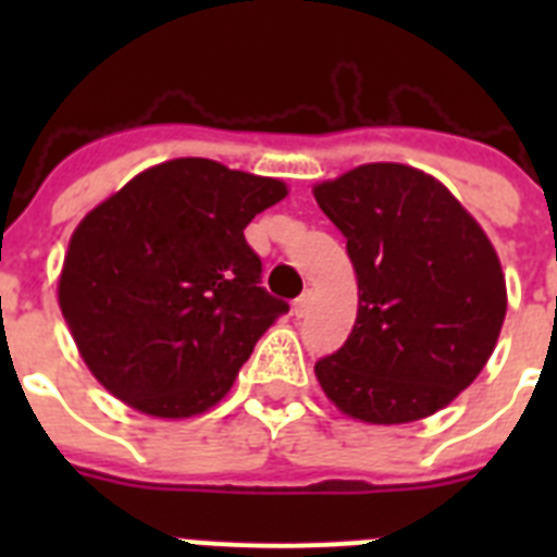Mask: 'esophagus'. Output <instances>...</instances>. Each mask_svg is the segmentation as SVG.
Segmentation results:
<instances>
[{"mask_svg": "<svg viewBox=\"0 0 557 557\" xmlns=\"http://www.w3.org/2000/svg\"><path fill=\"white\" fill-rule=\"evenodd\" d=\"M309 312V295H301V298H295L293 301V314L295 318H304Z\"/></svg>", "mask_w": 557, "mask_h": 557, "instance_id": "1", "label": "esophagus"}]
</instances>
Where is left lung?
<instances>
[{
    "label": "left lung",
    "mask_w": 557,
    "mask_h": 557,
    "mask_svg": "<svg viewBox=\"0 0 557 557\" xmlns=\"http://www.w3.org/2000/svg\"><path fill=\"white\" fill-rule=\"evenodd\" d=\"M314 200L359 287L351 334L314 362L323 393L366 424L432 416L494 354L508 309L494 245L441 181L405 164H362Z\"/></svg>",
    "instance_id": "obj_1"
}]
</instances>
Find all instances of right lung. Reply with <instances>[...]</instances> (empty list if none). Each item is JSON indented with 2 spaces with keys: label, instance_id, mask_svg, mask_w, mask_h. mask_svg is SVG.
I'll return each instance as SVG.
<instances>
[{
  "label": "right lung",
  "instance_id": "add662e5",
  "mask_svg": "<svg viewBox=\"0 0 557 557\" xmlns=\"http://www.w3.org/2000/svg\"><path fill=\"white\" fill-rule=\"evenodd\" d=\"M287 198L209 159L150 166L69 239L58 304L97 382L145 416L214 407L287 301L262 284L245 225Z\"/></svg>",
  "mask_w": 557,
  "mask_h": 557
}]
</instances>
